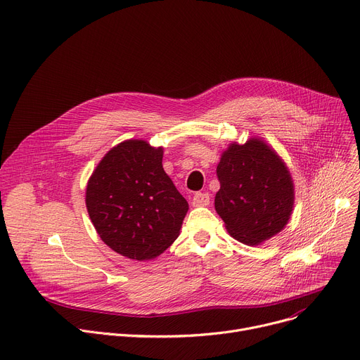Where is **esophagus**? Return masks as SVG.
Segmentation results:
<instances>
[{
    "label": "esophagus",
    "instance_id": "1",
    "mask_svg": "<svg viewBox=\"0 0 360 360\" xmlns=\"http://www.w3.org/2000/svg\"><path fill=\"white\" fill-rule=\"evenodd\" d=\"M210 204V193L205 192H197L192 198L193 207H207Z\"/></svg>",
    "mask_w": 360,
    "mask_h": 360
}]
</instances>
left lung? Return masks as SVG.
Instances as JSON below:
<instances>
[{
	"mask_svg": "<svg viewBox=\"0 0 360 360\" xmlns=\"http://www.w3.org/2000/svg\"><path fill=\"white\" fill-rule=\"evenodd\" d=\"M217 175L215 211L233 238L255 247L284 230L294 208V182L283 158L263 138L228 145Z\"/></svg>",
	"mask_w": 360,
	"mask_h": 360,
	"instance_id": "8db88e82",
	"label": "left lung"
}]
</instances>
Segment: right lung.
Here are the masks:
<instances>
[{"label":"right lung","mask_w":360,"mask_h":360,"mask_svg":"<svg viewBox=\"0 0 360 360\" xmlns=\"http://www.w3.org/2000/svg\"><path fill=\"white\" fill-rule=\"evenodd\" d=\"M163 148L126 139L97 163L86 186L96 233L117 254L148 261L178 238L188 202L162 167Z\"/></svg>","instance_id":"obj_1"}]
</instances>
